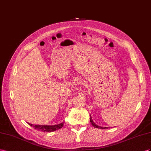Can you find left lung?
Segmentation results:
<instances>
[{"instance_id": "obj_1", "label": "left lung", "mask_w": 151, "mask_h": 151, "mask_svg": "<svg viewBox=\"0 0 151 151\" xmlns=\"http://www.w3.org/2000/svg\"><path fill=\"white\" fill-rule=\"evenodd\" d=\"M90 123H91V124H92V125L94 127V128H100V129H105V128H107V127H100V126H98V125H97V124L93 122V120H92V118H91V116H90Z\"/></svg>"}]
</instances>
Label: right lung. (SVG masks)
Returning a JSON list of instances; mask_svg holds the SVG:
<instances>
[{
    "mask_svg": "<svg viewBox=\"0 0 151 151\" xmlns=\"http://www.w3.org/2000/svg\"><path fill=\"white\" fill-rule=\"evenodd\" d=\"M64 122L58 124H55V125H40V124H35L33 125V124H30L28 123L30 126L33 127L35 130H40L42 132H54L58 130V129L61 128L63 127V123Z\"/></svg>",
    "mask_w": 151,
    "mask_h": 151,
    "instance_id": "obj_1",
    "label": "right lung"
}]
</instances>
